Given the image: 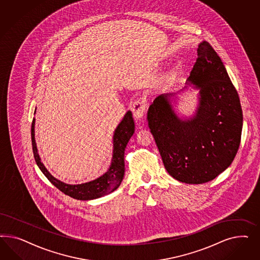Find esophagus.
<instances>
[{"mask_svg": "<svg viewBox=\"0 0 260 260\" xmlns=\"http://www.w3.org/2000/svg\"><path fill=\"white\" fill-rule=\"evenodd\" d=\"M146 108L147 104L142 99H136L133 104V113H134V118L137 120H140L143 118L145 112H146Z\"/></svg>", "mask_w": 260, "mask_h": 260, "instance_id": "34e87169", "label": "esophagus"}]
</instances>
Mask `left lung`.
I'll return each instance as SVG.
<instances>
[{"label":"left lung","mask_w":260,"mask_h":260,"mask_svg":"<svg viewBox=\"0 0 260 260\" xmlns=\"http://www.w3.org/2000/svg\"><path fill=\"white\" fill-rule=\"evenodd\" d=\"M197 62L188 78L199 88L196 115L179 118L167 93L155 98L148 124L167 172L187 184L211 181L236 157L241 140L243 114L227 71L206 41L197 48Z\"/></svg>","instance_id":"obj_1"}]
</instances>
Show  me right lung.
Wrapping results in <instances>:
<instances>
[{
    "label": "right lung",
    "mask_w": 260,
    "mask_h": 260,
    "mask_svg": "<svg viewBox=\"0 0 260 260\" xmlns=\"http://www.w3.org/2000/svg\"><path fill=\"white\" fill-rule=\"evenodd\" d=\"M34 126L35 119L32 120L31 142L32 150L36 164L38 165L40 170L45 174L47 179L51 182V184H53L57 189H60L64 194L78 200H91L107 196L120 186L125 173V149L127 142L134 134V118L131 110H128L125 114L124 118L116 127L113 134V154L111 159V164L108 172L104 173L102 176L98 177L95 180L78 185L66 184L56 179L55 177H53L48 173L46 167L41 162V158L38 154L34 137Z\"/></svg>",
    "instance_id": "obj_1"
}]
</instances>
